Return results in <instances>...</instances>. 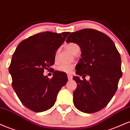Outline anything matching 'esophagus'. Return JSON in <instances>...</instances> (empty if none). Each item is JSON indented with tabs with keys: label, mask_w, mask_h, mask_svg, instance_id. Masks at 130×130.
<instances>
[{
	"label": "esophagus",
	"mask_w": 130,
	"mask_h": 130,
	"mask_svg": "<svg viewBox=\"0 0 130 130\" xmlns=\"http://www.w3.org/2000/svg\"><path fill=\"white\" fill-rule=\"evenodd\" d=\"M68 80H72V76L71 75H68Z\"/></svg>",
	"instance_id": "1"
}]
</instances>
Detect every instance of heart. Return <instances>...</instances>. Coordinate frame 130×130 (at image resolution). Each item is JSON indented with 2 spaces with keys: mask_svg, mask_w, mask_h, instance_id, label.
Segmentation results:
<instances>
[{
  "mask_svg": "<svg viewBox=\"0 0 130 130\" xmlns=\"http://www.w3.org/2000/svg\"><path fill=\"white\" fill-rule=\"evenodd\" d=\"M66 48L68 49L70 52L72 53V54L75 55L76 53L78 52V51H80V46L78 45L77 44L74 43V42H71V43L67 44L65 45ZM59 50H57L56 51L55 53V56L56 57L58 53ZM73 68H74V66L72 64H62L58 66L57 67L58 71L60 72H63L66 73H70L72 71Z\"/></svg>",
  "mask_w": 130,
  "mask_h": 130,
  "instance_id": "b5f03b06",
  "label": "heart"
}]
</instances>
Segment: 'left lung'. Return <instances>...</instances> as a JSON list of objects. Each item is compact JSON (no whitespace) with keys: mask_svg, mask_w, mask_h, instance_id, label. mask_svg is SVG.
I'll return each mask as SVG.
<instances>
[{"mask_svg":"<svg viewBox=\"0 0 130 130\" xmlns=\"http://www.w3.org/2000/svg\"><path fill=\"white\" fill-rule=\"evenodd\" d=\"M66 42L77 44L82 51L75 70L84 80L73 77L77 84L73 92L74 106L86 113L101 110L115 94L122 76L119 52L109 36L94 29L72 32ZM86 74L90 76L89 81L84 79Z\"/></svg>","mask_w":130,"mask_h":130,"instance_id":"8db88e82","label":"left lung"}]
</instances>
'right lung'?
Returning <instances> with one entry per match:
<instances>
[{
    "label": "right lung",
    "instance_id": "1",
    "mask_svg": "<svg viewBox=\"0 0 130 130\" xmlns=\"http://www.w3.org/2000/svg\"><path fill=\"white\" fill-rule=\"evenodd\" d=\"M69 34L38 33L21 41L14 52L9 67L12 86L20 101L30 110L39 112L51 108L59 90L68 82L64 72L53 70L51 79L43 73L44 69H52L56 51Z\"/></svg>",
    "mask_w": 130,
    "mask_h": 130
}]
</instances>
